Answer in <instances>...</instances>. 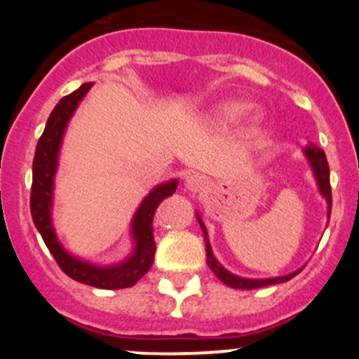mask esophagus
<instances>
[{
  "instance_id": "esophagus-1",
  "label": "esophagus",
  "mask_w": 359,
  "mask_h": 359,
  "mask_svg": "<svg viewBox=\"0 0 359 359\" xmlns=\"http://www.w3.org/2000/svg\"><path fill=\"white\" fill-rule=\"evenodd\" d=\"M184 184H185V189H187V191L201 192L208 187V179H205L204 175L197 174V172H189V174L185 175Z\"/></svg>"
}]
</instances>
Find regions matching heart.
Here are the masks:
<instances>
[{
  "label": "heart",
  "mask_w": 359,
  "mask_h": 359,
  "mask_svg": "<svg viewBox=\"0 0 359 359\" xmlns=\"http://www.w3.org/2000/svg\"><path fill=\"white\" fill-rule=\"evenodd\" d=\"M246 109V104L243 101H221L212 104L211 108H208L205 111L197 116V121L199 125L203 126H222V125H228L236 119L243 111ZM263 111H253L250 114V125H259L263 121Z\"/></svg>",
  "instance_id": "heart-1"
}]
</instances>
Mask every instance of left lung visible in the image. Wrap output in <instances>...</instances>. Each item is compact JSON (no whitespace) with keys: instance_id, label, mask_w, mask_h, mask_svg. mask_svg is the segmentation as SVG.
Here are the masks:
<instances>
[{"instance_id":"obj_1","label":"left lung","mask_w":359,"mask_h":359,"mask_svg":"<svg viewBox=\"0 0 359 359\" xmlns=\"http://www.w3.org/2000/svg\"><path fill=\"white\" fill-rule=\"evenodd\" d=\"M304 155H306L309 165L312 168V174L316 177L317 187H319L320 196L324 197L325 203H327V217L331 216V205H332V197H331V182H329V165H327V158H325V154L323 148L316 147L314 143H309L304 148ZM197 221H199L201 229L204 233V241H205V257H208V265L209 269L212 270V273L216 275L217 278L221 280L224 285L231 287V288H241V290H253V288H259V287H266V285H275V283H283L288 282L290 278H294L295 275L300 273V270L292 271V273L283 275V277H273V278H245L240 277V275H234L231 271H228L224 266L217 262V258L214 257L211 243H209V236H208V229H205L203 219H201L199 212H196Z\"/></svg>"}]
</instances>
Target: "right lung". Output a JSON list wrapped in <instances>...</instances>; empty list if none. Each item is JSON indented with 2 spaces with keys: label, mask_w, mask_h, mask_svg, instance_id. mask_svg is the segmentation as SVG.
Here are the masks:
<instances>
[{
  "label": "right lung",
  "mask_w": 359,
  "mask_h": 359,
  "mask_svg": "<svg viewBox=\"0 0 359 359\" xmlns=\"http://www.w3.org/2000/svg\"><path fill=\"white\" fill-rule=\"evenodd\" d=\"M90 88H93V82H86L69 96L62 97L47 119V125L35 150L30 211L35 228L42 234L43 243L65 275L86 285L104 288V290H118V288L135 285L154 265L156 250L154 240V214L158 204L175 192L179 182L177 179H172L156 185L140 203L131 219L133 251L123 262L114 263V265H96V263L74 257L62 246L52 221L53 182H55V174L59 168V154L65 130L77 106L81 104Z\"/></svg>",
  "instance_id": "1"
}]
</instances>
